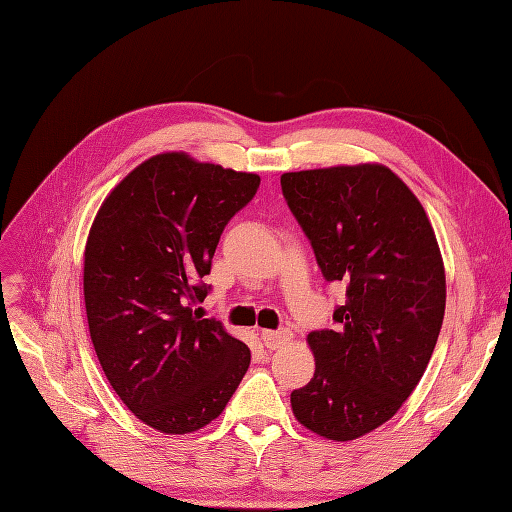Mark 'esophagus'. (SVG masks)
Returning <instances> with one entry per match:
<instances>
[{
    "label": "esophagus",
    "mask_w": 512,
    "mask_h": 512,
    "mask_svg": "<svg viewBox=\"0 0 512 512\" xmlns=\"http://www.w3.org/2000/svg\"><path fill=\"white\" fill-rule=\"evenodd\" d=\"M290 337H292V333L288 329H282V331H262L260 333L262 344H265L269 350H277V348L286 346L290 342Z\"/></svg>",
    "instance_id": "1"
}]
</instances>
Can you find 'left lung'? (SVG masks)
<instances>
[{"mask_svg": "<svg viewBox=\"0 0 512 512\" xmlns=\"http://www.w3.org/2000/svg\"><path fill=\"white\" fill-rule=\"evenodd\" d=\"M282 192L324 280L346 284L335 329L307 335L316 371L292 391V412L322 438L356 440L425 374L446 305L440 247L423 205L382 164L284 173Z\"/></svg>", "mask_w": 512, "mask_h": 512, "instance_id": "left-lung-1", "label": "left lung"}]
</instances>
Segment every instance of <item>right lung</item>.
<instances>
[{
    "label": "right lung",
    "mask_w": 512,
    "mask_h": 512,
    "mask_svg": "<svg viewBox=\"0 0 512 512\" xmlns=\"http://www.w3.org/2000/svg\"><path fill=\"white\" fill-rule=\"evenodd\" d=\"M258 185L254 173L158 153L106 196L91 224V342L119 399L162 433L209 425L250 367V348L198 305L224 226Z\"/></svg>",
    "instance_id": "right-lung-1"
}]
</instances>
